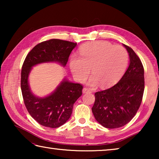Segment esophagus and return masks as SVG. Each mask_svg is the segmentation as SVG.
I'll list each match as a JSON object with an SVG mask.
<instances>
[{
	"mask_svg": "<svg viewBox=\"0 0 159 159\" xmlns=\"http://www.w3.org/2000/svg\"><path fill=\"white\" fill-rule=\"evenodd\" d=\"M91 91H90V89H88V88H84L83 89V93L84 94V93H90Z\"/></svg>",
	"mask_w": 159,
	"mask_h": 159,
	"instance_id": "esophagus-1",
	"label": "esophagus"
}]
</instances>
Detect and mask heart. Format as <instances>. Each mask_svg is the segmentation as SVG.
<instances>
[{
  "instance_id": "1",
  "label": "heart",
  "mask_w": 159,
  "mask_h": 159,
  "mask_svg": "<svg viewBox=\"0 0 159 159\" xmlns=\"http://www.w3.org/2000/svg\"><path fill=\"white\" fill-rule=\"evenodd\" d=\"M80 57L72 56L69 66L78 81L84 82L91 69L93 76L89 85L107 88L117 81L124 73L128 65L126 50L120 45H114L107 41L88 43L80 47Z\"/></svg>"
}]
</instances>
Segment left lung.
Wrapping results in <instances>:
<instances>
[{
  "instance_id": "8db88e82",
  "label": "left lung",
  "mask_w": 159,
  "mask_h": 159,
  "mask_svg": "<svg viewBox=\"0 0 159 159\" xmlns=\"http://www.w3.org/2000/svg\"><path fill=\"white\" fill-rule=\"evenodd\" d=\"M130 64L123 77L109 89L95 93L94 116L107 128H118L133 119L140 107L144 90V67L134 50L123 44Z\"/></svg>"
}]
</instances>
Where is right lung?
I'll return each mask as SVG.
<instances>
[{"label":"right lung","mask_w":159,"mask_h":159,"mask_svg":"<svg viewBox=\"0 0 159 159\" xmlns=\"http://www.w3.org/2000/svg\"><path fill=\"white\" fill-rule=\"evenodd\" d=\"M76 43L50 39L40 43L28 53L21 73V90L29 114L45 127L56 128L64 124L72 114L74 104L82 95L83 85L64 79L50 95L39 98L31 92L29 76L34 66L45 62H57L65 66Z\"/></svg>","instance_id":"obj_1"}]
</instances>
